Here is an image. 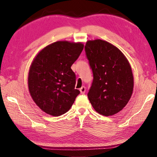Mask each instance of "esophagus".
I'll use <instances>...</instances> for the list:
<instances>
[{
  "mask_svg": "<svg viewBox=\"0 0 157 157\" xmlns=\"http://www.w3.org/2000/svg\"><path fill=\"white\" fill-rule=\"evenodd\" d=\"M79 91L82 94H84L85 92H86V87L85 86H82L80 89H79Z\"/></svg>",
  "mask_w": 157,
  "mask_h": 157,
  "instance_id": "obj_1",
  "label": "esophagus"
}]
</instances>
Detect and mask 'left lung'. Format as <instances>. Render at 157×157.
Masks as SVG:
<instances>
[{
  "mask_svg": "<svg viewBox=\"0 0 157 157\" xmlns=\"http://www.w3.org/2000/svg\"><path fill=\"white\" fill-rule=\"evenodd\" d=\"M84 49L94 76L89 100L98 113L113 116L125 107L132 96L131 66L120 50L105 41H88Z\"/></svg>",
  "mask_w": 157,
  "mask_h": 157,
  "instance_id": "8db88e82",
  "label": "left lung"
}]
</instances>
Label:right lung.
Here are the masks:
<instances>
[{"label":"right lung","mask_w":157,"mask_h":157,"mask_svg":"<svg viewBox=\"0 0 157 157\" xmlns=\"http://www.w3.org/2000/svg\"><path fill=\"white\" fill-rule=\"evenodd\" d=\"M83 48L81 43L57 41L41 50L32 63L29 91L36 105L49 115L67 112L80 93L75 89L76 75L71 67Z\"/></svg>","instance_id":"1"}]
</instances>
